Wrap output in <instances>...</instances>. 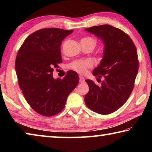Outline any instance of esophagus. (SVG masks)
<instances>
[{
  "label": "esophagus",
  "instance_id": "esophagus-1",
  "mask_svg": "<svg viewBox=\"0 0 152 152\" xmlns=\"http://www.w3.org/2000/svg\"><path fill=\"white\" fill-rule=\"evenodd\" d=\"M84 80H85V79H84V77L80 76V83H83Z\"/></svg>",
  "mask_w": 152,
  "mask_h": 152
}]
</instances>
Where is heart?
Instances as JSON below:
<instances>
[{
  "label": "heart",
  "instance_id": "b5f03b06",
  "mask_svg": "<svg viewBox=\"0 0 152 152\" xmlns=\"http://www.w3.org/2000/svg\"><path fill=\"white\" fill-rule=\"evenodd\" d=\"M91 44L95 47L96 42L94 38L86 37L81 39V44ZM92 66V64L88 60H77L73 61L70 65V68L80 74H84L86 70Z\"/></svg>",
  "mask_w": 152,
  "mask_h": 152
}]
</instances>
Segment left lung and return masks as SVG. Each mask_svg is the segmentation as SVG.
<instances>
[{
  "mask_svg": "<svg viewBox=\"0 0 152 152\" xmlns=\"http://www.w3.org/2000/svg\"><path fill=\"white\" fill-rule=\"evenodd\" d=\"M104 44L103 57L92 74L103 77L101 85L86 80L89 91L84 96L88 109L101 115L115 112L127 101L134 87L139 61L137 49L127 33L109 25L85 29ZM99 82V81H98Z\"/></svg>",
  "mask_w": 152,
  "mask_h": 152,
  "instance_id": "left-lung-1",
  "label": "left lung"
}]
</instances>
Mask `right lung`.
Masks as SVG:
<instances>
[{
  "mask_svg": "<svg viewBox=\"0 0 152 152\" xmlns=\"http://www.w3.org/2000/svg\"><path fill=\"white\" fill-rule=\"evenodd\" d=\"M72 32L58 28L39 29L28 36L17 53L15 70L20 88L30 107L43 116L61 112L78 84L74 71H68L63 79L53 77V68L62 62V40Z\"/></svg>",
  "mask_w": 152,
  "mask_h": 152,
  "instance_id": "1",
  "label": "right lung"
}]
</instances>
